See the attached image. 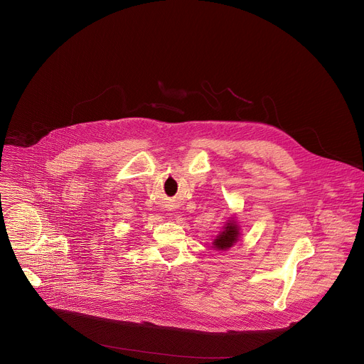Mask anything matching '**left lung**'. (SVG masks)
I'll list each match as a JSON object with an SVG mask.
<instances>
[{
  "label": "left lung",
  "instance_id": "obj_1",
  "mask_svg": "<svg viewBox=\"0 0 364 364\" xmlns=\"http://www.w3.org/2000/svg\"><path fill=\"white\" fill-rule=\"evenodd\" d=\"M239 236H240V228L233 219H230L223 226V230L216 236L213 242V247L216 250H228L239 240Z\"/></svg>",
  "mask_w": 364,
  "mask_h": 364
}]
</instances>
